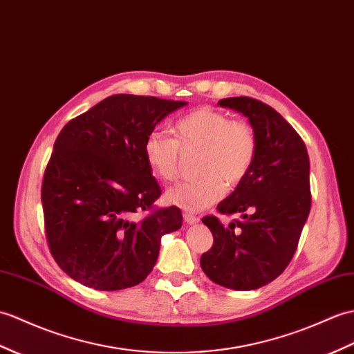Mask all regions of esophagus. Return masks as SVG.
<instances>
[{"instance_id": "34e87169", "label": "esophagus", "mask_w": 354, "mask_h": 354, "mask_svg": "<svg viewBox=\"0 0 354 354\" xmlns=\"http://www.w3.org/2000/svg\"><path fill=\"white\" fill-rule=\"evenodd\" d=\"M184 220L187 225H197L199 223V217H196L194 214H192V212H184Z\"/></svg>"}]
</instances>
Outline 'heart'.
Listing matches in <instances>:
<instances>
[{"mask_svg": "<svg viewBox=\"0 0 354 354\" xmlns=\"http://www.w3.org/2000/svg\"><path fill=\"white\" fill-rule=\"evenodd\" d=\"M176 138L152 133L146 137V164L161 180H175L180 174L184 153L197 152L196 174L188 183L166 192V202L185 211L212 207L227 187L240 185L248 178L258 155V137L250 123L232 120L226 113L201 106L179 118L174 127Z\"/></svg>", "mask_w": 354, "mask_h": 354, "instance_id": "1", "label": "heart"}]
</instances>
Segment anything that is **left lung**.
Here are the masks:
<instances>
[{"label":"left lung","instance_id":"obj_1","mask_svg":"<svg viewBox=\"0 0 354 354\" xmlns=\"http://www.w3.org/2000/svg\"><path fill=\"white\" fill-rule=\"evenodd\" d=\"M218 105L249 119L258 155L248 178L217 207L241 220L223 226L214 216L202 218L214 244L202 254L201 267L217 285L250 291L281 276L297 249L310 211L309 157L297 131L270 105L248 96Z\"/></svg>","mask_w":354,"mask_h":354}]
</instances>
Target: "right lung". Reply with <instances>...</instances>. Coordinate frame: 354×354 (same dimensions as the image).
<instances>
[{"mask_svg":"<svg viewBox=\"0 0 354 354\" xmlns=\"http://www.w3.org/2000/svg\"><path fill=\"white\" fill-rule=\"evenodd\" d=\"M187 105L155 96L113 95L60 131L42 183L49 250L73 281L100 291L143 282L161 236L183 226L176 207L152 209L161 194L143 145L170 113Z\"/></svg>","mask_w":354,"mask_h":354,"instance_id":"add662e5","label":"right lung"}]
</instances>
